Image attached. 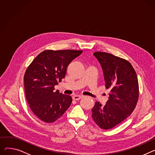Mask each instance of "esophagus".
<instances>
[{"label": "esophagus", "mask_w": 155, "mask_h": 155, "mask_svg": "<svg viewBox=\"0 0 155 155\" xmlns=\"http://www.w3.org/2000/svg\"><path fill=\"white\" fill-rule=\"evenodd\" d=\"M83 98H84V96H82V95H75L73 97V99L74 100H80Z\"/></svg>", "instance_id": "34e87169"}]
</instances>
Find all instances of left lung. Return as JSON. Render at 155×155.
Segmentation results:
<instances>
[{"label": "left lung", "instance_id": "8db88e82", "mask_svg": "<svg viewBox=\"0 0 155 155\" xmlns=\"http://www.w3.org/2000/svg\"><path fill=\"white\" fill-rule=\"evenodd\" d=\"M103 69L109 99L105 106L95 102L91 117L101 129L115 127L135 110L139 97V85L135 70L128 61L111 54H94Z\"/></svg>", "mask_w": 155, "mask_h": 155}]
</instances>
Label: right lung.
Masks as SVG:
<instances>
[{"mask_svg": "<svg viewBox=\"0 0 155 155\" xmlns=\"http://www.w3.org/2000/svg\"><path fill=\"white\" fill-rule=\"evenodd\" d=\"M83 51L47 50L39 54L27 67L24 87L28 106L40 120L55 121L70 106L72 98L55 90L65 78L67 67Z\"/></svg>", "mask_w": 155, "mask_h": 155, "instance_id": "1", "label": "right lung"}]
</instances>
